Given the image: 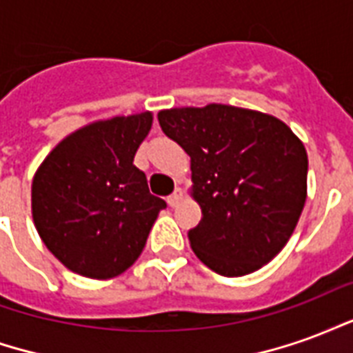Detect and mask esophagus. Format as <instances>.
Listing matches in <instances>:
<instances>
[{
	"label": "esophagus",
	"mask_w": 353,
	"mask_h": 353,
	"mask_svg": "<svg viewBox=\"0 0 353 353\" xmlns=\"http://www.w3.org/2000/svg\"><path fill=\"white\" fill-rule=\"evenodd\" d=\"M181 199H183V191H181V189L177 187L176 191L172 192V194H170V196H168L170 208H176L177 204H179V200H181Z\"/></svg>",
	"instance_id": "34e87169"
}]
</instances>
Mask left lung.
Masks as SVG:
<instances>
[{"instance_id":"left-lung-1","label":"left lung","mask_w":353,"mask_h":353,"mask_svg":"<svg viewBox=\"0 0 353 353\" xmlns=\"http://www.w3.org/2000/svg\"><path fill=\"white\" fill-rule=\"evenodd\" d=\"M162 132L191 157L202 219L192 252L221 276H245L288 244L306 202L308 157L280 119L210 103L159 113Z\"/></svg>"}]
</instances>
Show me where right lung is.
Here are the masks:
<instances>
[{"label": "right lung", "mask_w": 353, "mask_h": 353, "mask_svg": "<svg viewBox=\"0 0 353 353\" xmlns=\"http://www.w3.org/2000/svg\"><path fill=\"white\" fill-rule=\"evenodd\" d=\"M153 115L113 117L62 139L35 172L32 215L65 268L108 280L134 265L166 202L134 166Z\"/></svg>", "instance_id": "right-lung-1"}]
</instances>
